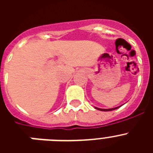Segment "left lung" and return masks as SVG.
I'll return each mask as SVG.
<instances>
[{"label":"left lung","instance_id":"left-lung-1","mask_svg":"<svg viewBox=\"0 0 153 153\" xmlns=\"http://www.w3.org/2000/svg\"><path fill=\"white\" fill-rule=\"evenodd\" d=\"M120 106H117V107H115V108H111V109H100V108H97V107H95V109H98V110H101V111H106H106H112V110L117 109H118L119 107H120Z\"/></svg>","mask_w":153,"mask_h":153}]
</instances>
